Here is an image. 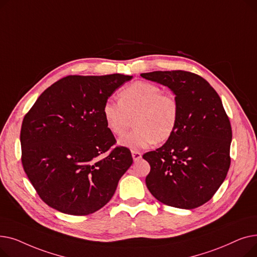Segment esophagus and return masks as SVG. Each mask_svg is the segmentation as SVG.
Returning <instances> with one entry per match:
<instances>
[{
    "instance_id": "obj_1",
    "label": "esophagus",
    "mask_w": 257,
    "mask_h": 257,
    "mask_svg": "<svg viewBox=\"0 0 257 257\" xmlns=\"http://www.w3.org/2000/svg\"><path fill=\"white\" fill-rule=\"evenodd\" d=\"M131 154H132V157H133L134 161H138L142 158V153L139 152V151H131Z\"/></svg>"
}]
</instances>
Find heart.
<instances>
[{"label": "heart", "mask_w": 257, "mask_h": 257, "mask_svg": "<svg viewBox=\"0 0 257 257\" xmlns=\"http://www.w3.org/2000/svg\"><path fill=\"white\" fill-rule=\"evenodd\" d=\"M102 114L107 128L120 137L134 119L133 131L118 143L129 149L140 150L157 142L168 141L176 130L179 119V105L174 94L147 81H137L120 90L118 101H105Z\"/></svg>", "instance_id": "b5f03b06"}]
</instances>
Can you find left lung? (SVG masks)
I'll use <instances>...</instances> for the list:
<instances>
[{
  "label": "left lung",
  "mask_w": 257,
  "mask_h": 257,
  "mask_svg": "<svg viewBox=\"0 0 257 257\" xmlns=\"http://www.w3.org/2000/svg\"><path fill=\"white\" fill-rule=\"evenodd\" d=\"M141 76L168 86L179 105L173 136L143 158L151 170L148 190L161 203L193 209L209 201L230 167L231 125L221 98L202 77L185 71H156Z\"/></svg>",
  "instance_id": "obj_1"
}]
</instances>
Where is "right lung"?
<instances>
[{"instance_id":"right-lung-1","label":"right lung","mask_w":257,"mask_h":257,"mask_svg":"<svg viewBox=\"0 0 257 257\" xmlns=\"http://www.w3.org/2000/svg\"><path fill=\"white\" fill-rule=\"evenodd\" d=\"M131 79L121 74L64 77L40 94L25 115L22 164L50 207L86 215L112 198L133 159L125 147L111 149L115 139L102 108Z\"/></svg>"}]
</instances>
